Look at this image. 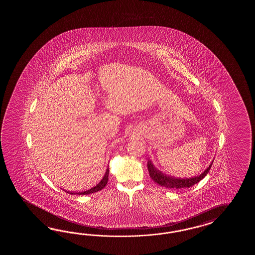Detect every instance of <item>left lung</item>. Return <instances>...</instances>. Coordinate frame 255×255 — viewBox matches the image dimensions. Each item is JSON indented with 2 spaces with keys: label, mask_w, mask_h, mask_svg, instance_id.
<instances>
[{
  "label": "left lung",
  "mask_w": 255,
  "mask_h": 255,
  "mask_svg": "<svg viewBox=\"0 0 255 255\" xmlns=\"http://www.w3.org/2000/svg\"><path fill=\"white\" fill-rule=\"evenodd\" d=\"M146 165H147L150 178L159 186L168 188V189H180V188H190L191 186L200 182L201 179L209 173L210 169L212 168V162L208 168L205 169V171L201 173L200 176L189 178V179H179V178H175V177H171L162 173L161 171H159L157 168L153 166L150 160L147 161Z\"/></svg>",
  "instance_id": "8db88e82"
}]
</instances>
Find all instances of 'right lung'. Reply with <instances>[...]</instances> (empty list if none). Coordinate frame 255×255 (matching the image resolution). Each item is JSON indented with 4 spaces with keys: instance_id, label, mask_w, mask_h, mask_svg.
Listing matches in <instances>:
<instances>
[{
    "instance_id": "obj_1",
    "label": "right lung",
    "mask_w": 255,
    "mask_h": 255,
    "mask_svg": "<svg viewBox=\"0 0 255 255\" xmlns=\"http://www.w3.org/2000/svg\"><path fill=\"white\" fill-rule=\"evenodd\" d=\"M109 169L108 168L107 171H106L105 176H104L103 179H101V181H100L97 186H95L94 188L90 189V190H86V191H83V192H78L77 194H79V195H88V194L95 193V192H98L99 190H103L104 188L106 187L107 183H108V181H109ZM70 194H74V193L70 192Z\"/></svg>"
}]
</instances>
